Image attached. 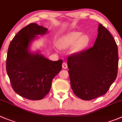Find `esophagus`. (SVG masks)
<instances>
[{
  "label": "esophagus",
  "mask_w": 122,
  "mask_h": 122,
  "mask_svg": "<svg viewBox=\"0 0 122 122\" xmlns=\"http://www.w3.org/2000/svg\"><path fill=\"white\" fill-rule=\"evenodd\" d=\"M62 68H64V69H66V68H67V63H66V62H64L62 64Z\"/></svg>",
  "instance_id": "obj_1"
}]
</instances>
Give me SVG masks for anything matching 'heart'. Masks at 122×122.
Listing matches in <instances>:
<instances>
[{
	"label": "heart",
	"mask_w": 122,
	"mask_h": 122,
	"mask_svg": "<svg viewBox=\"0 0 122 122\" xmlns=\"http://www.w3.org/2000/svg\"><path fill=\"white\" fill-rule=\"evenodd\" d=\"M81 35L80 32L73 31L62 36L59 40V47L61 49H67L74 45L73 52L77 53L81 51L88 44L89 39L86 35L81 36Z\"/></svg>",
	"instance_id": "heart-1"
}]
</instances>
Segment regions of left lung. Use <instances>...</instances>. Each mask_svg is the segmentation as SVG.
<instances>
[{"label":"left lung","instance_id":"obj_1","mask_svg":"<svg viewBox=\"0 0 122 122\" xmlns=\"http://www.w3.org/2000/svg\"><path fill=\"white\" fill-rule=\"evenodd\" d=\"M94 46L71 54L67 59L71 87L83 100L104 95L116 79L118 48L112 35L101 24Z\"/></svg>","mask_w":122,"mask_h":122}]
</instances>
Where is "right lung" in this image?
I'll return each mask as SVG.
<instances>
[{
  "label": "right lung",
  "mask_w": 122,
  "mask_h": 122,
  "mask_svg": "<svg viewBox=\"0 0 122 122\" xmlns=\"http://www.w3.org/2000/svg\"><path fill=\"white\" fill-rule=\"evenodd\" d=\"M48 28L31 23L20 30L9 46L6 71L13 89L22 97L40 100L49 93L52 79L62 69V60L51 61L28 48L37 35H45Z\"/></svg>",
  "instance_id": "1"
}]
</instances>
